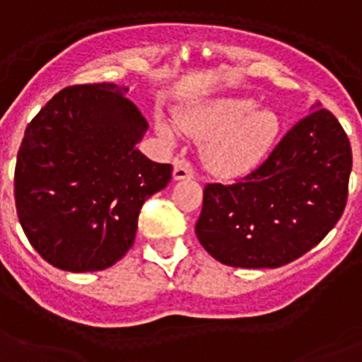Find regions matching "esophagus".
Instances as JSON below:
<instances>
[{
    "label": "esophagus",
    "instance_id": "34e87169",
    "mask_svg": "<svg viewBox=\"0 0 362 362\" xmlns=\"http://www.w3.org/2000/svg\"><path fill=\"white\" fill-rule=\"evenodd\" d=\"M175 169H173V178L175 180H187V178H193V169H191V163L184 158H176L173 162Z\"/></svg>",
    "mask_w": 362,
    "mask_h": 362
}]
</instances>
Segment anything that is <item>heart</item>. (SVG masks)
I'll return each instance as SVG.
<instances>
[{"label": "heart", "mask_w": 362, "mask_h": 362, "mask_svg": "<svg viewBox=\"0 0 362 362\" xmlns=\"http://www.w3.org/2000/svg\"><path fill=\"white\" fill-rule=\"evenodd\" d=\"M257 103L248 97H223L200 110L182 117V129L209 139L204 151L206 165L218 176H235L250 171L278 136L279 121L274 112L256 110ZM158 134L173 139L165 121L156 123Z\"/></svg>", "instance_id": "heart-1"}]
</instances>
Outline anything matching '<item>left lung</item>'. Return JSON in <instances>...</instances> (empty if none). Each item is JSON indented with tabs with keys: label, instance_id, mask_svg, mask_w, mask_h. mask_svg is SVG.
Instances as JSON below:
<instances>
[{
	"label": "left lung",
	"instance_id": "left-lung-1",
	"mask_svg": "<svg viewBox=\"0 0 362 362\" xmlns=\"http://www.w3.org/2000/svg\"><path fill=\"white\" fill-rule=\"evenodd\" d=\"M350 173V139L317 103L245 178L204 187L197 238L224 265H287L341 218Z\"/></svg>",
	"mask_w": 362,
	"mask_h": 362
}]
</instances>
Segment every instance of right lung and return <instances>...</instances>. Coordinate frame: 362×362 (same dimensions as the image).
<instances>
[{"label": "right lung", "instance_id": "right-lung-1", "mask_svg": "<svg viewBox=\"0 0 362 362\" xmlns=\"http://www.w3.org/2000/svg\"><path fill=\"white\" fill-rule=\"evenodd\" d=\"M129 88L68 86L27 124L14 199L27 239L68 272L108 269L136 238L139 209L171 180L173 167L136 148L148 123Z\"/></svg>", "mask_w": 362, "mask_h": 362}]
</instances>
